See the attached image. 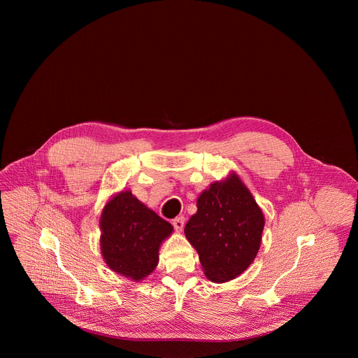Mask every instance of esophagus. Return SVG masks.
<instances>
[{
  "label": "esophagus",
  "mask_w": 358,
  "mask_h": 358,
  "mask_svg": "<svg viewBox=\"0 0 358 358\" xmlns=\"http://www.w3.org/2000/svg\"><path fill=\"white\" fill-rule=\"evenodd\" d=\"M185 225V218L184 217H177L173 220V227L176 228V231H182Z\"/></svg>",
  "instance_id": "obj_1"
}]
</instances>
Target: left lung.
I'll use <instances>...</instances> for the list:
<instances>
[{
  "instance_id": "8db88e82",
  "label": "left lung",
  "mask_w": 358,
  "mask_h": 358,
  "mask_svg": "<svg viewBox=\"0 0 358 358\" xmlns=\"http://www.w3.org/2000/svg\"><path fill=\"white\" fill-rule=\"evenodd\" d=\"M265 227L264 213L241 178L231 173L196 199V213L184 234L199 255L206 276L217 283L245 272L257 258Z\"/></svg>"
}]
</instances>
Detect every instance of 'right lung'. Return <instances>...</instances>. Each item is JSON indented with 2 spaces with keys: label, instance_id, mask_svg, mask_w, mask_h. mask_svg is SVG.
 <instances>
[{
  "label": "right lung",
  "instance_id": "1",
  "mask_svg": "<svg viewBox=\"0 0 358 358\" xmlns=\"http://www.w3.org/2000/svg\"><path fill=\"white\" fill-rule=\"evenodd\" d=\"M100 229V249L106 265L136 282L156 269L160 245L173 232L170 222L147 208L129 189L106 202Z\"/></svg>",
  "mask_w": 358,
  "mask_h": 358
}]
</instances>
